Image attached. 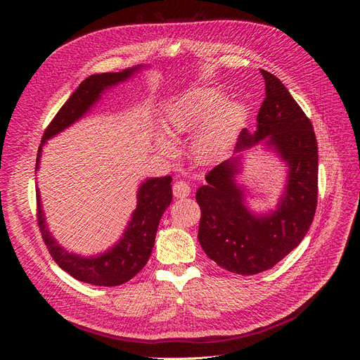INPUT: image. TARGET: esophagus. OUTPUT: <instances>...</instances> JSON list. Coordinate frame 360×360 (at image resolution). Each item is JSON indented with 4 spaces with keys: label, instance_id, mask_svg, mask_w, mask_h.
Instances as JSON below:
<instances>
[{
    "label": "esophagus",
    "instance_id": "obj_1",
    "mask_svg": "<svg viewBox=\"0 0 360 360\" xmlns=\"http://www.w3.org/2000/svg\"><path fill=\"white\" fill-rule=\"evenodd\" d=\"M172 193L177 200H183V198L189 197L191 186L186 181H176V183H174V186H172Z\"/></svg>",
    "mask_w": 360,
    "mask_h": 360
}]
</instances>
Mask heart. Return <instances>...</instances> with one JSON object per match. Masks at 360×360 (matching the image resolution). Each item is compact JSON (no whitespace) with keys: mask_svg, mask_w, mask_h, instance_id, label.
Listing matches in <instances>:
<instances>
[{"mask_svg":"<svg viewBox=\"0 0 360 360\" xmlns=\"http://www.w3.org/2000/svg\"><path fill=\"white\" fill-rule=\"evenodd\" d=\"M225 98L216 86H197L172 99L165 110V127L156 132L155 144L160 155L171 158L177 153L169 135H189L191 151L198 162L209 163L231 148L246 118L248 105L237 99Z\"/></svg>","mask_w":360,"mask_h":360,"instance_id":"obj_1","label":"heart"}]
</instances>
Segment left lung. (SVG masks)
Wrapping results in <instances>:
<instances>
[{"instance_id":"8db88e82","label":"left lung","mask_w":360,"mask_h":360,"mask_svg":"<svg viewBox=\"0 0 360 360\" xmlns=\"http://www.w3.org/2000/svg\"><path fill=\"white\" fill-rule=\"evenodd\" d=\"M266 99L257 130L243 129L234 156L216 165L197 191L201 207L198 240L217 266L237 275H257L287 257L307 236L319 192V148L312 124L275 75L261 70ZM261 145L288 167L277 209L263 214L247 207V191L236 181L247 150Z\"/></svg>"}]
</instances>
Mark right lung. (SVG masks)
Instances as JSON below:
<instances>
[{"mask_svg": "<svg viewBox=\"0 0 360 360\" xmlns=\"http://www.w3.org/2000/svg\"><path fill=\"white\" fill-rule=\"evenodd\" d=\"M146 68L147 66L138 64L135 68L124 69L122 72L97 73L84 79L45 130L37 151L36 171H39L41 150L48 139L57 136L63 130L79 122L102 99L106 90L126 82ZM171 181L172 179L167 176L150 177L141 183L136 192V209L132 212L120 240L110 249H106L105 252L86 257L69 252L48 230L40 191L36 184L39 228L51 257L72 278L85 282V284L114 287L130 281L147 264L151 250H153L160 217L172 201Z\"/></svg>", "mask_w": 360, "mask_h": 360, "instance_id": "right-lung-1", "label": "right lung"}]
</instances>
